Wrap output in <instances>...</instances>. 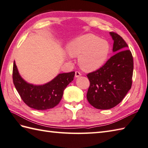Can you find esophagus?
Wrapping results in <instances>:
<instances>
[{
	"mask_svg": "<svg viewBox=\"0 0 148 148\" xmlns=\"http://www.w3.org/2000/svg\"><path fill=\"white\" fill-rule=\"evenodd\" d=\"M81 76V74L79 72L76 71V72H75V77H79Z\"/></svg>",
	"mask_w": 148,
	"mask_h": 148,
	"instance_id": "esophagus-1",
	"label": "esophagus"
}]
</instances>
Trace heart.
Returning <instances> with one entry per match:
<instances>
[{"label":"heart","mask_w":148,"mask_h":148,"mask_svg":"<svg viewBox=\"0 0 148 148\" xmlns=\"http://www.w3.org/2000/svg\"><path fill=\"white\" fill-rule=\"evenodd\" d=\"M109 45L106 40L92 34H84L71 40L66 46L68 54L78 56V64L86 72L101 67L108 58Z\"/></svg>","instance_id":"b5f03b06"}]
</instances>
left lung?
<instances>
[{
  "label": "left lung",
  "mask_w": 148,
  "mask_h": 148,
  "mask_svg": "<svg viewBox=\"0 0 148 148\" xmlns=\"http://www.w3.org/2000/svg\"><path fill=\"white\" fill-rule=\"evenodd\" d=\"M115 54L98 70L87 75L90 85L87 100L98 109H109L120 103L131 88L134 61L132 53L123 39L109 32Z\"/></svg>",
  "instance_id": "obj_1"
}]
</instances>
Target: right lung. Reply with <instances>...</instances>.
<instances>
[{"instance_id": "right-lung-1", "label": "right lung", "mask_w": 148, "mask_h": 148, "mask_svg": "<svg viewBox=\"0 0 148 148\" xmlns=\"http://www.w3.org/2000/svg\"><path fill=\"white\" fill-rule=\"evenodd\" d=\"M74 75L75 72L59 74L49 82L37 85L22 78L15 61L12 70L13 83L21 99L30 108L37 110L49 109L57 106L64 90L73 81Z\"/></svg>"}]
</instances>
